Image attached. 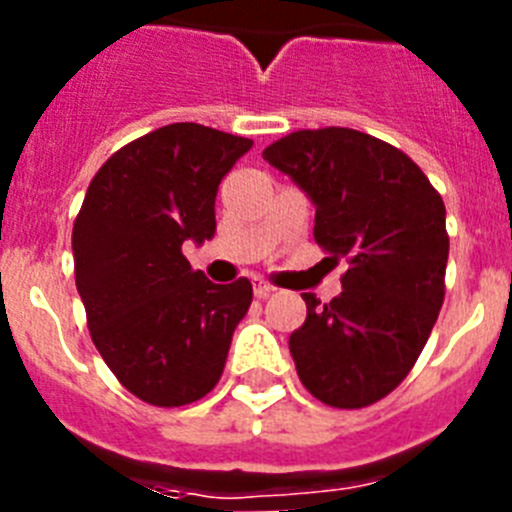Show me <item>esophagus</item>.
Instances as JSON below:
<instances>
[{
	"label": "esophagus",
	"instance_id": "obj_1",
	"mask_svg": "<svg viewBox=\"0 0 512 512\" xmlns=\"http://www.w3.org/2000/svg\"><path fill=\"white\" fill-rule=\"evenodd\" d=\"M251 284H253V295L261 297V300H264V297H269L271 292H274V287H271V284H266L261 277H253Z\"/></svg>",
	"mask_w": 512,
	"mask_h": 512
}]
</instances>
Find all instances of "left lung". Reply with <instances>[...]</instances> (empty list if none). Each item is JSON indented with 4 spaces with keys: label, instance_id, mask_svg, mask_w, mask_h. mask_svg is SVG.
I'll return each mask as SVG.
<instances>
[{
    "label": "left lung",
    "instance_id": "obj_1",
    "mask_svg": "<svg viewBox=\"0 0 512 512\" xmlns=\"http://www.w3.org/2000/svg\"><path fill=\"white\" fill-rule=\"evenodd\" d=\"M264 161L315 205V241L348 261L328 305L302 295L297 374L325 405L366 408L408 377L436 325L449 261L441 194L405 153L351 128L297 130Z\"/></svg>",
    "mask_w": 512,
    "mask_h": 512
}]
</instances>
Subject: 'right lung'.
I'll list each match as a JSON object with an SVG mask.
<instances>
[{"mask_svg": "<svg viewBox=\"0 0 512 512\" xmlns=\"http://www.w3.org/2000/svg\"><path fill=\"white\" fill-rule=\"evenodd\" d=\"M253 140L197 122L158 128L107 158L74 223L76 289L104 364L135 397L179 408L212 390L248 279L215 284L182 246L215 235L223 176Z\"/></svg>", "mask_w": 512, "mask_h": 512, "instance_id": "add662e5", "label": "right lung"}]
</instances>
